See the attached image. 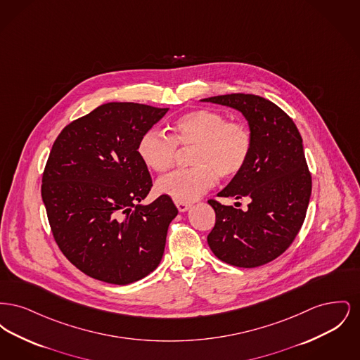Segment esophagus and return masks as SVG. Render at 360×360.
Wrapping results in <instances>:
<instances>
[{"mask_svg":"<svg viewBox=\"0 0 360 360\" xmlns=\"http://www.w3.org/2000/svg\"><path fill=\"white\" fill-rule=\"evenodd\" d=\"M175 205H176L179 212H186L191 207V204H185V202H175Z\"/></svg>","mask_w":360,"mask_h":360,"instance_id":"obj_1","label":"esophagus"}]
</instances>
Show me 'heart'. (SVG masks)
Here are the masks:
<instances>
[{
	"instance_id": "obj_1",
	"label": "heart",
	"mask_w": 360,
	"mask_h": 360,
	"mask_svg": "<svg viewBox=\"0 0 360 360\" xmlns=\"http://www.w3.org/2000/svg\"><path fill=\"white\" fill-rule=\"evenodd\" d=\"M172 136L156 129L144 132L137 154L147 167L156 172L172 169L178 147L190 148L193 169L178 170L162 176L156 188L175 202H193L221 179L238 176L247 166L254 147L250 127L243 121L229 120L214 109H195L172 121Z\"/></svg>"
}]
</instances>
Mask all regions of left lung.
<instances>
[{
  "label": "left lung",
  "instance_id": "8db88e82",
  "mask_svg": "<svg viewBox=\"0 0 360 360\" xmlns=\"http://www.w3.org/2000/svg\"><path fill=\"white\" fill-rule=\"evenodd\" d=\"M240 110L254 137L252 154L219 197L250 198L244 212L216 200V224L207 235L213 254L228 264L252 269L282 255L298 235L308 210L311 175L302 137L294 121L274 103L233 93L204 98Z\"/></svg>",
  "mask_w": 360,
  "mask_h": 360
}]
</instances>
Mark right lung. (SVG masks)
I'll return each mask as SVG.
<instances>
[{
	"instance_id": "add662e5",
	"label": "right lung",
	"mask_w": 360,
	"mask_h": 360,
	"mask_svg": "<svg viewBox=\"0 0 360 360\" xmlns=\"http://www.w3.org/2000/svg\"><path fill=\"white\" fill-rule=\"evenodd\" d=\"M167 110L103 103L71 121L53 141L41 178L52 235L63 255L94 279L128 285L162 260L178 209L165 194L140 204L153 179L137 144Z\"/></svg>"
}]
</instances>
